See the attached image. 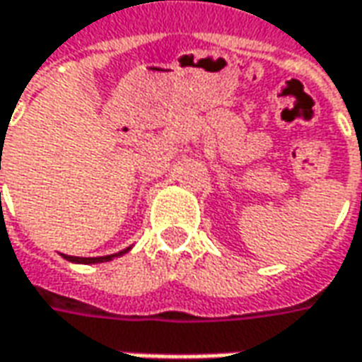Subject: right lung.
Wrapping results in <instances>:
<instances>
[{
    "label": "right lung",
    "instance_id": "right-lung-1",
    "mask_svg": "<svg viewBox=\"0 0 362 362\" xmlns=\"http://www.w3.org/2000/svg\"><path fill=\"white\" fill-rule=\"evenodd\" d=\"M132 250V246L128 248H124V250H119L116 254H108V256H96V258H82V256H69V254H62V258L69 262H74V264H102V262H110L114 260V258H119V256H124V254H128Z\"/></svg>",
    "mask_w": 362,
    "mask_h": 362
}]
</instances>
